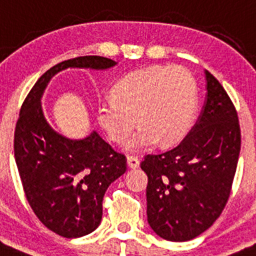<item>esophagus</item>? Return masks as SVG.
<instances>
[{
  "label": "esophagus",
  "instance_id": "obj_1",
  "mask_svg": "<svg viewBox=\"0 0 256 256\" xmlns=\"http://www.w3.org/2000/svg\"><path fill=\"white\" fill-rule=\"evenodd\" d=\"M128 166L130 169H136L139 166V158L136 156H128Z\"/></svg>",
  "mask_w": 256,
  "mask_h": 256
}]
</instances>
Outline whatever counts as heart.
Listing matches in <instances>:
<instances>
[{
  "mask_svg": "<svg viewBox=\"0 0 256 256\" xmlns=\"http://www.w3.org/2000/svg\"><path fill=\"white\" fill-rule=\"evenodd\" d=\"M196 84L182 68L148 66L124 75L112 98L98 104V122L110 140L122 143L140 124L128 151L177 144L188 134L196 112ZM137 120H135L134 118Z\"/></svg>",
  "mask_w": 256,
  "mask_h": 256,
  "instance_id": "b5f03b06",
  "label": "heart"
}]
</instances>
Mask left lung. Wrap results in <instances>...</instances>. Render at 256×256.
<instances>
[{
	"label": "left lung",
	"instance_id": "8db88e82",
	"mask_svg": "<svg viewBox=\"0 0 256 256\" xmlns=\"http://www.w3.org/2000/svg\"><path fill=\"white\" fill-rule=\"evenodd\" d=\"M206 100L196 124L170 151L147 154V220L154 233L190 241L214 224L226 204L241 150L233 102L206 70Z\"/></svg>",
	"mask_w": 256,
	"mask_h": 256
}]
</instances>
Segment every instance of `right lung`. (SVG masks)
<instances>
[{
  "label": "right lung",
  "instance_id": "right-lung-1",
  "mask_svg": "<svg viewBox=\"0 0 256 256\" xmlns=\"http://www.w3.org/2000/svg\"><path fill=\"white\" fill-rule=\"evenodd\" d=\"M116 65L100 56L61 62L40 76L20 108L14 154L26 196L38 220L62 237H83L100 225L105 191L126 172V158L96 130L83 139L56 132L45 118L42 98L62 70H108Z\"/></svg>",
  "mask_w": 256,
  "mask_h": 256
}]
</instances>
